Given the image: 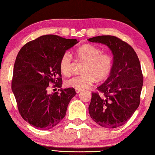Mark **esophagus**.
<instances>
[{"mask_svg":"<svg viewBox=\"0 0 155 155\" xmlns=\"http://www.w3.org/2000/svg\"><path fill=\"white\" fill-rule=\"evenodd\" d=\"M75 91H76V93H80L81 91H83V89H81V88H75Z\"/></svg>","mask_w":155,"mask_h":155,"instance_id":"34e87169","label":"esophagus"}]
</instances>
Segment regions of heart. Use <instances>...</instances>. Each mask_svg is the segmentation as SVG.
<instances>
[{
    "instance_id": "obj_1",
    "label": "heart",
    "mask_w": 155,
    "mask_h": 155,
    "mask_svg": "<svg viewBox=\"0 0 155 155\" xmlns=\"http://www.w3.org/2000/svg\"><path fill=\"white\" fill-rule=\"evenodd\" d=\"M78 61H84L80 74L67 78L66 86L77 88L91 87L95 80L102 81L108 77L113 67V57L107 52H102L101 49L92 45H84L75 51ZM73 59L70 52H65L61 56L59 67L62 74L67 75L72 71Z\"/></svg>"
}]
</instances>
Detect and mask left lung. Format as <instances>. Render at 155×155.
I'll return each instance as SVG.
<instances>
[{"label": "left lung", "mask_w": 155, "mask_h": 155, "mask_svg": "<svg viewBox=\"0 0 155 155\" xmlns=\"http://www.w3.org/2000/svg\"><path fill=\"white\" fill-rule=\"evenodd\" d=\"M108 46L113 54L110 76L92 93L88 111L95 123L114 128L126 123L140 101L143 75L139 57L133 47L115 36L102 35L88 38Z\"/></svg>", "instance_id": "left-lung-1"}]
</instances>
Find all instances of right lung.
<instances>
[{
	"label": "right lung",
	"instance_id": "add662e5",
	"mask_svg": "<svg viewBox=\"0 0 155 155\" xmlns=\"http://www.w3.org/2000/svg\"><path fill=\"white\" fill-rule=\"evenodd\" d=\"M77 42V39L46 35L27 42L18 52L12 91L20 114L32 127L50 129L65 117L69 102L77 93L74 88H61L59 62L64 52ZM51 84L53 87L61 88L60 93H48Z\"/></svg>",
	"mask_w": 155,
	"mask_h": 155
}]
</instances>
